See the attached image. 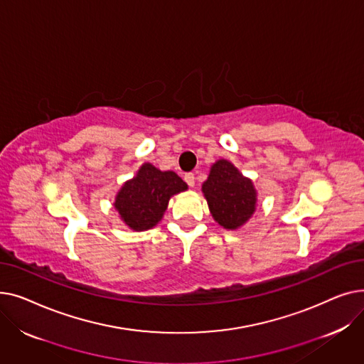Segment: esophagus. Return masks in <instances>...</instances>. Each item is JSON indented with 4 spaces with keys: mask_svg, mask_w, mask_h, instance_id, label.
Segmentation results:
<instances>
[{
    "mask_svg": "<svg viewBox=\"0 0 364 364\" xmlns=\"http://www.w3.org/2000/svg\"><path fill=\"white\" fill-rule=\"evenodd\" d=\"M184 180L186 183L190 186V187H195V174L193 172H188V174L184 176Z\"/></svg>",
    "mask_w": 364,
    "mask_h": 364,
    "instance_id": "esophagus-1",
    "label": "esophagus"
}]
</instances>
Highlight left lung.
I'll use <instances>...</instances> for the list:
<instances>
[{
    "label": "left lung",
    "instance_id": "1",
    "mask_svg": "<svg viewBox=\"0 0 364 364\" xmlns=\"http://www.w3.org/2000/svg\"><path fill=\"white\" fill-rule=\"evenodd\" d=\"M202 192L214 220L227 230H236L252 217L257 208L254 183L225 159L217 161L209 171Z\"/></svg>",
    "mask_w": 364,
    "mask_h": 364
}]
</instances>
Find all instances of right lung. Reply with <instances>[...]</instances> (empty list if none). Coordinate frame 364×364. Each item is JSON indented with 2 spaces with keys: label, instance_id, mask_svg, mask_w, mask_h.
Segmentation results:
<instances>
[{
  "label": "right lung",
  "instance_id": "add662e5",
  "mask_svg": "<svg viewBox=\"0 0 364 364\" xmlns=\"http://www.w3.org/2000/svg\"><path fill=\"white\" fill-rule=\"evenodd\" d=\"M184 190L187 184L174 171H161L151 164H143L137 176L121 187L113 206L134 232H144L162 220L171 196Z\"/></svg>",
  "mask_w": 364,
  "mask_h": 364
}]
</instances>
